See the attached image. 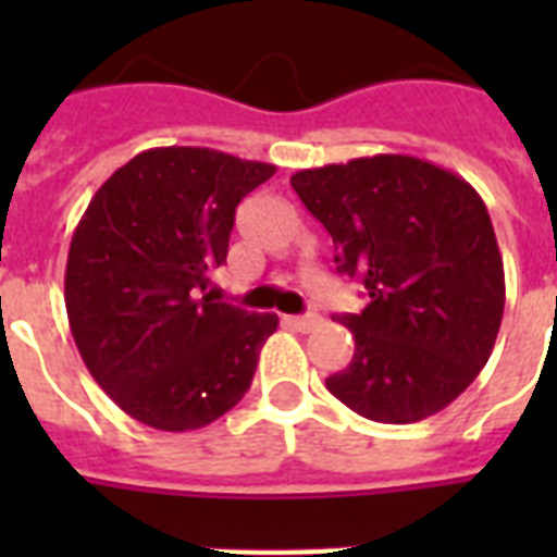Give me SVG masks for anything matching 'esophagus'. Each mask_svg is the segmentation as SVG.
<instances>
[{"label":"esophagus","instance_id":"obj_1","mask_svg":"<svg viewBox=\"0 0 557 557\" xmlns=\"http://www.w3.org/2000/svg\"><path fill=\"white\" fill-rule=\"evenodd\" d=\"M283 323L297 332H309L314 323H318V318H314V314H286V318H283Z\"/></svg>","mask_w":557,"mask_h":557}]
</instances>
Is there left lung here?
<instances>
[{
  "label": "left lung",
  "instance_id": "8db88e82",
  "mask_svg": "<svg viewBox=\"0 0 557 557\" xmlns=\"http://www.w3.org/2000/svg\"><path fill=\"white\" fill-rule=\"evenodd\" d=\"M292 187L330 231L338 274L370 304L338 321L356 338L326 389L358 416L410 424L480 375L506 306L492 216L466 178L413 156L300 170Z\"/></svg>",
  "mask_w": 557,
  "mask_h": 557
}]
</instances>
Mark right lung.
I'll list each match as a JSON object with an SVG mask.
<instances>
[{
  "instance_id": "1",
  "label": "right lung",
  "mask_w": 557,
  "mask_h": 557,
  "mask_svg": "<svg viewBox=\"0 0 557 557\" xmlns=\"http://www.w3.org/2000/svg\"><path fill=\"white\" fill-rule=\"evenodd\" d=\"M274 164L208 147L138 152L91 196L65 262V312L91 379L159 431H196L248 393L277 314L205 295L236 205Z\"/></svg>"
}]
</instances>
